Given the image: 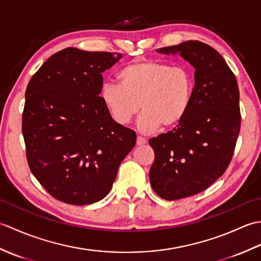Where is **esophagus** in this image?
<instances>
[{
  "instance_id": "1",
  "label": "esophagus",
  "mask_w": 261,
  "mask_h": 261,
  "mask_svg": "<svg viewBox=\"0 0 261 261\" xmlns=\"http://www.w3.org/2000/svg\"><path fill=\"white\" fill-rule=\"evenodd\" d=\"M146 143H147V140L145 138L139 137V136L137 137V146H142V145H146Z\"/></svg>"
}]
</instances>
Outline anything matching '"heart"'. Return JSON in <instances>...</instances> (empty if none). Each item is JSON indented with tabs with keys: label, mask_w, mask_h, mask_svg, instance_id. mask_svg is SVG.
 <instances>
[{
	"label": "heart",
	"mask_w": 261,
	"mask_h": 261,
	"mask_svg": "<svg viewBox=\"0 0 261 261\" xmlns=\"http://www.w3.org/2000/svg\"><path fill=\"white\" fill-rule=\"evenodd\" d=\"M119 85L104 84L99 97L116 123H130L141 109L139 129L145 134L171 129L185 119L193 102L194 75L181 66L156 60L125 65L116 74Z\"/></svg>",
	"instance_id": "heart-1"
}]
</instances>
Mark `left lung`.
Masks as SVG:
<instances>
[{"instance_id": "left-lung-1", "label": "left lung", "mask_w": 261, "mask_h": 261, "mask_svg": "<svg viewBox=\"0 0 261 261\" xmlns=\"http://www.w3.org/2000/svg\"><path fill=\"white\" fill-rule=\"evenodd\" d=\"M157 53L179 54L195 68L193 102L185 119L149 140L154 151L149 171L152 190L175 201L206 190L228 168L240 132L239 87L223 57L206 43L190 40Z\"/></svg>"}]
</instances>
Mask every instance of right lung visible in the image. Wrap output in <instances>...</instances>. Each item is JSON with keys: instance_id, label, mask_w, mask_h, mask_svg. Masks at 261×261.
<instances>
[{"instance_id": "obj_1", "label": "right lung", "mask_w": 261, "mask_h": 261, "mask_svg": "<svg viewBox=\"0 0 261 261\" xmlns=\"http://www.w3.org/2000/svg\"><path fill=\"white\" fill-rule=\"evenodd\" d=\"M121 54L66 48L32 76L22 135L33 176L58 201L86 205L108 195L137 135L111 118L102 73Z\"/></svg>"}]
</instances>
